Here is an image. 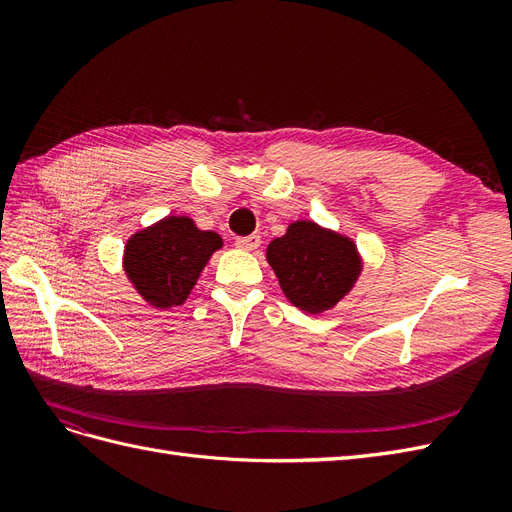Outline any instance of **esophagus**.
I'll use <instances>...</instances> for the list:
<instances>
[{
	"mask_svg": "<svg viewBox=\"0 0 512 512\" xmlns=\"http://www.w3.org/2000/svg\"><path fill=\"white\" fill-rule=\"evenodd\" d=\"M258 243H260V237L250 235V237H239L235 241V247H237V250H241V252H252V250H256V247H258Z\"/></svg>",
	"mask_w": 512,
	"mask_h": 512,
	"instance_id": "obj_1",
	"label": "esophagus"
}]
</instances>
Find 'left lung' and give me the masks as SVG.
<instances>
[{
  "label": "left lung",
  "instance_id": "1",
  "mask_svg": "<svg viewBox=\"0 0 512 512\" xmlns=\"http://www.w3.org/2000/svg\"><path fill=\"white\" fill-rule=\"evenodd\" d=\"M267 262L284 297L305 314L329 312L363 271L356 243L314 220L290 222L284 235L267 245Z\"/></svg>",
  "mask_w": 512,
  "mask_h": 512
}]
</instances>
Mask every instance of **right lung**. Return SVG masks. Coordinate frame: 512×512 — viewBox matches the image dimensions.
<instances>
[{"mask_svg":"<svg viewBox=\"0 0 512 512\" xmlns=\"http://www.w3.org/2000/svg\"><path fill=\"white\" fill-rule=\"evenodd\" d=\"M222 247L218 232L200 230L188 215H166L134 232L121 265L147 305L170 309L188 301L200 273Z\"/></svg>","mask_w":512,"mask_h":512,"instance_id":"right-lung-1","label":"right lung"}]
</instances>
